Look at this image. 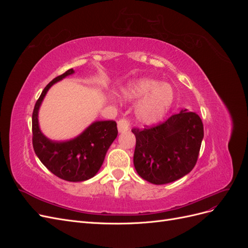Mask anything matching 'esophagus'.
Returning <instances> with one entry per match:
<instances>
[{"label": "esophagus", "instance_id": "esophagus-1", "mask_svg": "<svg viewBox=\"0 0 248 248\" xmlns=\"http://www.w3.org/2000/svg\"><path fill=\"white\" fill-rule=\"evenodd\" d=\"M129 129V122L128 120L122 118L118 121V130L119 132H125Z\"/></svg>", "mask_w": 248, "mask_h": 248}]
</instances>
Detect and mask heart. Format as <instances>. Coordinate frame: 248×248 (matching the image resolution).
<instances>
[{
	"instance_id": "1",
	"label": "heart",
	"mask_w": 248,
	"mask_h": 248,
	"mask_svg": "<svg viewBox=\"0 0 248 248\" xmlns=\"http://www.w3.org/2000/svg\"><path fill=\"white\" fill-rule=\"evenodd\" d=\"M127 100H139L137 115L141 122L154 123L167 114L175 98L172 87L153 78H139L130 81L123 90Z\"/></svg>"
}]
</instances>
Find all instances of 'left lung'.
<instances>
[{
  "label": "left lung",
  "mask_w": 248,
  "mask_h": 248,
  "mask_svg": "<svg viewBox=\"0 0 248 248\" xmlns=\"http://www.w3.org/2000/svg\"><path fill=\"white\" fill-rule=\"evenodd\" d=\"M132 132L137 139L133 164L138 174L161 185L182 178L196 166L204 126L198 114L184 109L158 125Z\"/></svg>",
  "instance_id": "1"
}]
</instances>
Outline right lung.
<instances>
[{
	"label": "right lung",
	"instance_id": "obj_1",
	"mask_svg": "<svg viewBox=\"0 0 248 248\" xmlns=\"http://www.w3.org/2000/svg\"><path fill=\"white\" fill-rule=\"evenodd\" d=\"M72 73L74 70L69 69L52 79L36 101L32 115L33 148L52 174L66 181L80 182L94 177L99 170L109 146L118 136V129L112 120L96 121L78 137L65 141L51 140L41 132L38 110L44 96L52 85Z\"/></svg>",
	"mask_w": 248,
	"mask_h": 248
}]
</instances>
